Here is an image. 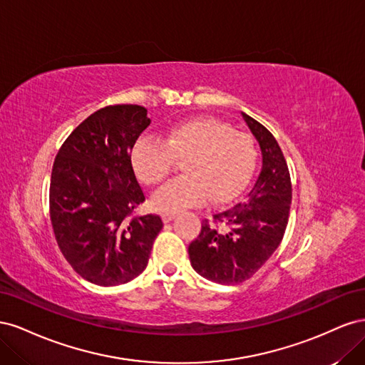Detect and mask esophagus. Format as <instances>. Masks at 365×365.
<instances>
[{
	"label": "esophagus",
	"mask_w": 365,
	"mask_h": 365,
	"mask_svg": "<svg viewBox=\"0 0 365 365\" xmlns=\"http://www.w3.org/2000/svg\"><path fill=\"white\" fill-rule=\"evenodd\" d=\"M161 217L164 222H170V220H173L176 217V213H163Z\"/></svg>",
	"instance_id": "34e87169"
}]
</instances>
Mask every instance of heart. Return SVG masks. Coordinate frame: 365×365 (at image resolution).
<instances>
[{"label":"heart","mask_w":365,"mask_h":365,"mask_svg":"<svg viewBox=\"0 0 365 365\" xmlns=\"http://www.w3.org/2000/svg\"><path fill=\"white\" fill-rule=\"evenodd\" d=\"M256 158L247 134L212 117L180 121L165 132V143L143 137L130 155L135 175L148 185L168 178L176 160H185V175L152 195L153 208L165 213L201 204L207 196L213 202L233 197L250 181Z\"/></svg>","instance_id":"heart-1"}]
</instances>
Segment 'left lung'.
Masks as SVG:
<instances>
[{
    "label": "left lung",
    "instance_id": "1",
    "mask_svg": "<svg viewBox=\"0 0 365 365\" xmlns=\"http://www.w3.org/2000/svg\"><path fill=\"white\" fill-rule=\"evenodd\" d=\"M262 150V170L244 201L202 220L189 245L193 269L220 284L248 280L279 248L288 225L292 185L277 140L257 120L242 113Z\"/></svg>",
    "mask_w": 365,
    "mask_h": 365
}]
</instances>
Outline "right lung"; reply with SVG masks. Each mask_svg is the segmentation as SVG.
<instances>
[{
	"label": "right lung",
	"instance_id": "right-lung-1",
	"mask_svg": "<svg viewBox=\"0 0 365 365\" xmlns=\"http://www.w3.org/2000/svg\"><path fill=\"white\" fill-rule=\"evenodd\" d=\"M150 125L148 109H98L65 140L53 164L50 217L63 257L97 286L134 280L146 269L158 215L130 217L145 201L130 152Z\"/></svg>",
	"mask_w": 365,
	"mask_h": 365
}]
</instances>
